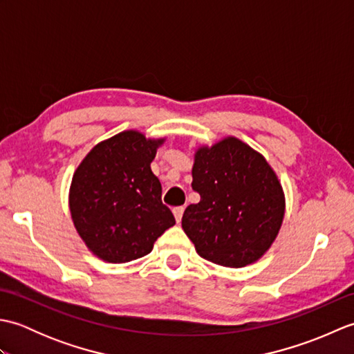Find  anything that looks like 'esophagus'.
Returning <instances> with one entry per match:
<instances>
[{"instance_id":"1","label":"esophagus","mask_w":354,"mask_h":354,"mask_svg":"<svg viewBox=\"0 0 354 354\" xmlns=\"http://www.w3.org/2000/svg\"><path fill=\"white\" fill-rule=\"evenodd\" d=\"M173 214H175L176 222H181L183 214H184V207H175V208H173Z\"/></svg>"}]
</instances>
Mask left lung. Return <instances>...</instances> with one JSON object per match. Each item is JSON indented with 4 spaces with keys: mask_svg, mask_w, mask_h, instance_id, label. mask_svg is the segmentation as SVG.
Listing matches in <instances>:
<instances>
[{
    "mask_svg": "<svg viewBox=\"0 0 354 354\" xmlns=\"http://www.w3.org/2000/svg\"><path fill=\"white\" fill-rule=\"evenodd\" d=\"M201 201L185 208L183 228L202 259L227 268L259 260L284 217V194L259 152L234 137L201 147L193 164Z\"/></svg>",
    "mask_w": 354,
    "mask_h": 354,
    "instance_id": "obj_1",
    "label": "left lung"
}]
</instances>
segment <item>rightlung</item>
Here are the masks:
<instances>
[{"label": "right lung", "instance_id": "1", "mask_svg": "<svg viewBox=\"0 0 354 354\" xmlns=\"http://www.w3.org/2000/svg\"><path fill=\"white\" fill-rule=\"evenodd\" d=\"M164 140L126 131L102 141L80 162L70 189V212L79 236L97 257L126 263L145 257L175 225L161 201L150 162Z\"/></svg>", "mask_w": 354, "mask_h": 354}]
</instances>
